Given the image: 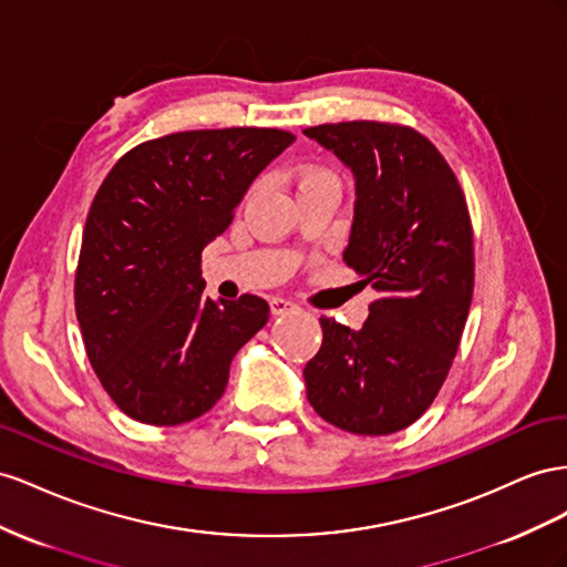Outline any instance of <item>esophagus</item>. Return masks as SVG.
<instances>
[{
	"label": "esophagus",
	"mask_w": 567,
	"mask_h": 567,
	"mask_svg": "<svg viewBox=\"0 0 567 567\" xmlns=\"http://www.w3.org/2000/svg\"><path fill=\"white\" fill-rule=\"evenodd\" d=\"M295 309H297V303L285 299V297H272L270 299V313L272 316H282L287 311H295Z\"/></svg>",
	"instance_id": "obj_1"
}]
</instances>
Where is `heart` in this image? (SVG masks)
Instances as JSON below:
<instances>
[{
	"instance_id": "heart-1",
	"label": "heart",
	"mask_w": 567,
	"mask_h": 567,
	"mask_svg": "<svg viewBox=\"0 0 567 567\" xmlns=\"http://www.w3.org/2000/svg\"><path fill=\"white\" fill-rule=\"evenodd\" d=\"M318 183H334V181H332V175L322 168L309 166V168L299 171V189L309 187V185H318Z\"/></svg>"
}]
</instances>
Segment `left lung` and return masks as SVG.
Segmentation results:
<instances>
[{
	"instance_id": "1",
	"label": "left lung",
	"mask_w": 567,
	"mask_h": 567,
	"mask_svg": "<svg viewBox=\"0 0 567 567\" xmlns=\"http://www.w3.org/2000/svg\"><path fill=\"white\" fill-rule=\"evenodd\" d=\"M303 135L353 175L344 261L380 292L361 330L320 318L306 396L339 430L392 434L427 411L458 351L475 282L471 216L454 171L413 127L351 121Z\"/></svg>"
}]
</instances>
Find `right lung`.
<instances>
[{"label":"right lung","instance_id":"right-lung-1","mask_svg":"<svg viewBox=\"0 0 567 567\" xmlns=\"http://www.w3.org/2000/svg\"><path fill=\"white\" fill-rule=\"evenodd\" d=\"M292 142L275 127L175 133L140 144L106 175L80 247L75 316L125 415L171 427L212 411L235 353L268 322L261 297H204L199 264Z\"/></svg>","mask_w":567,"mask_h":567}]
</instances>
